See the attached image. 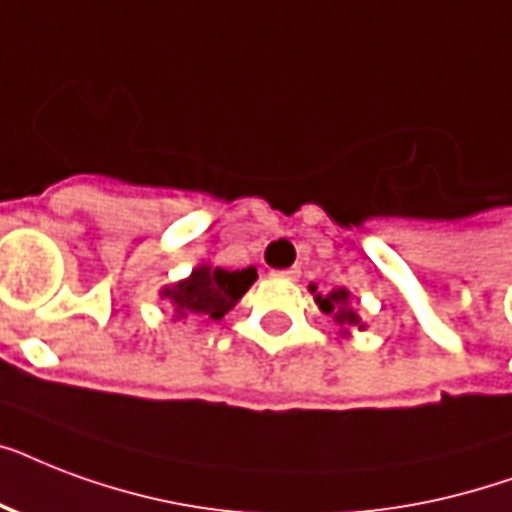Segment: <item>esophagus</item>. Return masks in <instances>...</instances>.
<instances>
[{
	"mask_svg": "<svg viewBox=\"0 0 512 512\" xmlns=\"http://www.w3.org/2000/svg\"><path fill=\"white\" fill-rule=\"evenodd\" d=\"M276 279H284V281H297L300 279V268H287V271H273Z\"/></svg>",
	"mask_w": 512,
	"mask_h": 512,
	"instance_id": "34e87169",
	"label": "esophagus"
}]
</instances>
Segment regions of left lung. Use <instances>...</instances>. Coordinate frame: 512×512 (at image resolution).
Masks as SVG:
<instances>
[{
    "instance_id": "8db88e82",
    "label": "left lung",
    "mask_w": 512,
    "mask_h": 512,
    "mask_svg": "<svg viewBox=\"0 0 512 512\" xmlns=\"http://www.w3.org/2000/svg\"><path fill=\"white\" fill-rule=\"evenodd\" d=\"M311 295L313 300H316V305L321 308V313L332 316L345 337L350 335V329H358V332H364L366 329V324L361 321L358 311L350 305V292L345 287L332 289L327 295H321V292H316V284H311Z\"/></svg>"
}]
</instances>
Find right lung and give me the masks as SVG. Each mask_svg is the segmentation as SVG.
Returning a JSON list of instances; mask_svg holds the SVG:
<instances>
[{
	"instance_id": "right-lung-1",
	"label": "right lung",
	"mask_w": 512,
	"mask_h": 512,
	"mask_svg": "<svg viewBox=\"0 0 512 512\" xmlns=\"http://www.w3.org/2000/svg\"><path fill=\"white\" fill-rule=\"evenodd\" d=\"M257 279L249 265L244 271H225L220 265L199 263L185 279L162 287L159 297L172 305V319H207L220 321L233 305L239 303Z\"/></svg>"
}]
</instances>
